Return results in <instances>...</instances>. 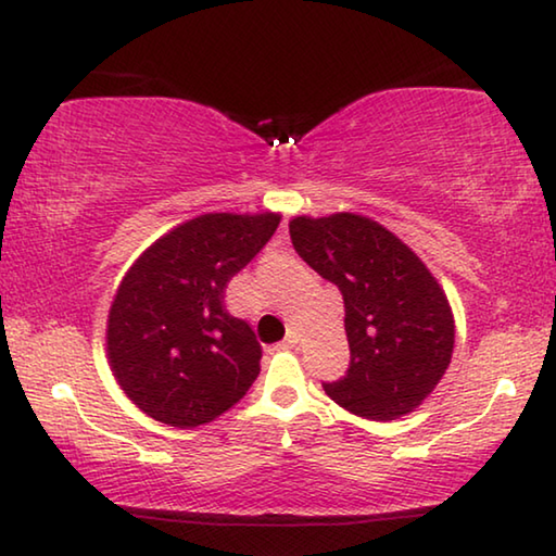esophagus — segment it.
<instances>
[{
  "instance_id": "esophagus-1",
  "label": "esophagus",
  "mask_w": 556,
  "mask_h": 556,
  "mask_svg": "<svg viewBox=\"0 0 556 556\" xmlns=\"http://www.w3.org/2000/svg\"><path fill=\"white\" fill-rule=\"evenodd\" d=\"M296 343H299V336L294 331H289L285 341L279 343V348H285V351H291V348H296Z\"/></svg>"
}]
</instances>
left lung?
Here are the masks:
<instances>
[{"label":"left lung","instance_id":"obj_1","mask_svg":"<svg viewBox=\"0 0 556 556\" xmlns=\"http://www.w3.org/2000/svg\"><path fill=\"white\" fill-rule=\"evenodd\" d=\"M291 244L338 287L345 304L351 365L324 382L343 409L392 421L425 402L454 353V312L429 267L397 235L357 213L289 220Z\"/></svg>","mask_w":556,"mask_h":556}]
</instances>
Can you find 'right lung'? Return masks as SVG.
I'll use <instances>...</instances> for the list:
<instances>
[{
	"label": "right lung",
	"mask_w": 556,
	"mask_h": 556,
	"mask_svg": "<svg viewBox=\"0 0 556 556\" xmlns=\"http://www.w3.org/2000/svg\"><path fill=\"white\" fill-rule=\"evenodd\" d=\"M279 220L271 211L195 215L149 244L122 277L108 314V363L152 419L208 425L257 380L255 331L223 299Z\"/></svg>",
	"instance_id": "1"
}]
</instances>
